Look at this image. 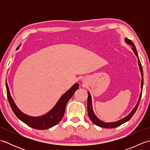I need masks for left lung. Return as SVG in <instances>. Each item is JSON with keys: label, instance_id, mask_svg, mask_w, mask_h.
I'll list each match as a JSON object with an SVG mask.
<instances>
[{"label": "left lung", "instance_id": "left-lung-1", "mask_svg": "<svg viewBox=\"0 0 150 150\" xmlns=\"http://www.w3.org/2000/svg\"><path fill=\"white\" fill-rule=\"evenodd\" d=\"M125 41L126 43H128V44H130L132 46V49L133 51V52H134L135 55L137 57V59H138V64H139V68H140V71H141V75H142V81H141V94H140V97L139 98V100H138V103L137 104H136L135 107L133 108V110L131 111V113H130L128 115H127L126 117L123 118L122 119L119 120L117 121V122H104L103 121L100 120V119H98V118L95 116V115L93 113V108H92V103H91V95L90 93V92L88 91V115L89 117H90V120L93 122L95 125H97L98 126H100L101 128H116L117 126H120L121 124H124V122H127V121H128L132 117V116L133 115V114L135 113L136 110H137L138 106H139V104L140 103V100H141V96H142V87H143V71H142V65H141V63L140 62V60L139 58V56H138V53L137 52L136 50V47L134 45V44L132 42V41L131 40H129L128 39H127L126 38L125 39Z\"/></svg>", "mask_w": 150, "mask_h": 150}]
</instances>
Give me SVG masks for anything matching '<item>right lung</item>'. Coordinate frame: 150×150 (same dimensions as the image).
Masks as SVG:
<instances>
[{"instance_id": "1", "label": "right lung", "mask_w": 150, "mask_h": 150, "mask_svg": "<svg viewBox=\"0 0 150 150\" xmlns=\"http://www.w3.org/2000/svg\"><path fill=\"white\" fill-rule=\"evenodd\" d=\"M19 47L20 46L17 47V50L19 48ZM6 86L9 103L15 115L24 123L31 127V128L36 129L42 130L52 128L61 120L65 112V108L67 103L71 98L75 91L78 90L79 85L78 83H75L60 97L58 103L56 104L52 110L50 111L47 113L40 117H31L22 113L16 106L13 100L11 97L7 82H6Z\"/></svg>"}]
</instances>
